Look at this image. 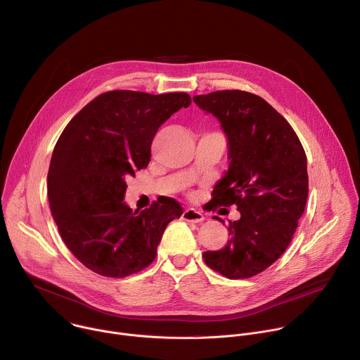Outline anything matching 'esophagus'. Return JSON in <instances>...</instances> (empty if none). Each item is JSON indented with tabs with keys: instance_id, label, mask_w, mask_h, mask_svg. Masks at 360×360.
Wrapping results in <instances>:
<instances>
[{
	"instance_id": "obj_1",
	"label": "esophagus",
	"mask_w": 360,
	"mask_h": 360,
	"mask_svg": "<svg viewBox=\"0 0 360 360\" xmlns=\"http://www.w3.org/2000/svg\"><path fill=\"white\" fill-rule=\"evenodd\" d=\"M182 219H184L185 221L199 223V221H202L205 217H203V214H202L199 210H196V209H193V207H189V209H185V210H184Z\"/></svg>"
}]
</instances>
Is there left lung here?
<instances>
[{
	"instance_id": "left-lung-1",
	"label": "left lung",
	"mask_w": 360,
	"mask_h": 360,
	"mask_svg": "<svg viewBox=\"0 0 360 360\" xmlns=\"http://www.w3.org/2000/svg\"><path fill=\"white\" fill-rule=\"evenodd\" d=\"M193 101L219 120L229 141L230 164L212 192L213 210L236 205L240 212L229 221L226 246L202 257L230 280L250 278L291 243L308 198L307 155L290 123L260 96L219 90Z\"/></svg>"
}]
</instances>
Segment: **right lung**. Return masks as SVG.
Returning <instances> with one entry per match:
<instances>
[{
    "label": "right lung",
    "mask_w": 360,
    "mask_h": 360,
    "mask_svg": "<svg viewBox=\"0 0 360 360\" xmlns=\"http://www.w3.org/2000/svg\"><path fill=\"white\" fill-rule=\"evenodd\" d=\"M189 104L186 93L111 90L65 127L49 165L48 198L62 240L89 270L124 278L154 262L182 207L168 198L133 212L124 203L126 179L147 168L158 129Z\"/></svg>",
    "instance_id": "add662e5"
}]
</instances>
